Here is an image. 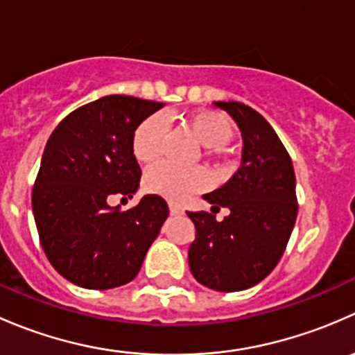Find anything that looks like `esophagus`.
<instances>
[{"mask_svg": "<svg viewBox=\"0 0 355 355\" xmlns=\"http://www.w3.org/2000/svg\"><path fill=\"white\" fill-rule=\"evenodd\" d=\"M168 206H170V213L171 214H182V213H184V207H182L180 204L173 202V200H170V202H168Z\"/></svg>", "mask_w": 355, "mask_h": 355, "instance_id": "34e87169", "label": "esophagus"}]
</instances>
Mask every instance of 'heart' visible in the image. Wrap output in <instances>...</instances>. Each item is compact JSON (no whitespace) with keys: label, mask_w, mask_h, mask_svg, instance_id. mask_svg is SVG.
I'll use <instances>...</instances> for the list:
<instances>
[{"label":"heart","mask_w":355,"mask_h":355,"mask_svg":"<svg viewBox=\"0 0 355 355\" xmlns=\"http://www.w3.org/2000/svg\"><path fill=\"white\" fill-rule=\"evenodd\" d=\"M185 128L192 137L206 148V156L225 159V144L235 134L230 118L218 111H196L185 116ZM164 137V123L159 116L146 118L135 128L132 137V155L141 164H153L161 155ZM206 185V173L200 168H178L171 164H157L144 177V189L151 194L171 200L185 199Z\"/></svg>","instance_id":"obj_1"}]
</instances>
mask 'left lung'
Wrapping results in <instances>:
<instances>
[{
  "mask_svg": "<svg viewBox=\"0 0 355 355\" xmlns=\"http://www.w3.org/2000/svg\"><path fill=\"white\" fill-rule=\"evenodd\" d=\"M242 132V164L216 191L204 194L211 211L187 213L196 227L189 266L200 285L239 292L259 284L284 256L297 218L295 173L287 149L250 106L214 101ZM227 207L223 222L216 213Z\"/></svg>",
  "mask_w": 355,
  "mask_h": 355,
  "instance_id": "left-lung-1",
  "label": "left lung"
}]
</instances>
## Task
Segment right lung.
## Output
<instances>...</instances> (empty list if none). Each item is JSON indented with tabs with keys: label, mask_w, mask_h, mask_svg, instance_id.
<instances>
[{
	"label": "right lung",
	"mask_w": 355,
	"mask_h": 355,
	"mask_svg": "<svg viewBox=\"0 0 355 355\" xmlns=\"http://www.w3.org/2000/svg\"><path fill=\"white\" fill-rule=\"evenodd\" d=\"M163 106L105 96L68 114L46 144L32 191L35 227L49 263L78 287L108 290L134 280L168 218L166 200L155 194L127 211L108 202L139 191L132 137Z\"/></svg>",
	"instance_id": "right-lung-1"
}]
</instances>
